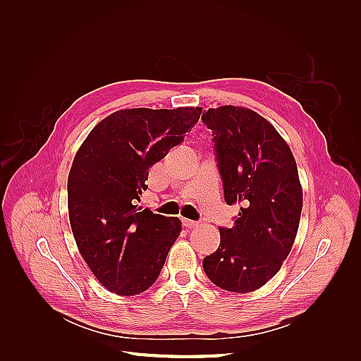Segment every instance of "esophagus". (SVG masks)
<instances>
[{"label": "esophagus", "mask_w": 361, "mask_h": 361, "mask_svg": "<svg viewBox=\"0 0 361 361\" xmlns=\"http://www.w3.org/2000/svg\"><path fill=\"white\" fill-rule=\"evenodd\" d=\"M182 226L187 228H195V227H199V223L191 221V220H182Z\"/></svg>", "instance_id": "esophagus-1"}]
</instances>
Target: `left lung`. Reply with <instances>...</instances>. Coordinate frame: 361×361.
<instances>
[{
  "label": "left lung",
  "mask_w": 361,
  "mask_h": 361,
  "mask_svg": "<svg viewBox=\"0 0 361 361\" xmlns=\"http://www.w3.org/2000/svg\"><path fill=\"white\" fill-rule=\"evenodd\" d=\"M202 122L212 133L224 200L241 203L233 226L220 227V245L203 259V269L218 288L253 292L277 274L297 236V162L276 128L248 108H209Z\"/></svg>",
  "instance_id": "obj_1"
}]
</instances>
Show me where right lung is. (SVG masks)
Returning <instances> with one entry per match:
<instances>
[{
  "label": "right lung",
  "mask_w": 361,
  "mask_h": 361,
  "mask_svg": "<svg viewBox=\"0 0 361 361\" xmlns=\"http://www.w3.org/2000/svg\"><path fill=\"white\" fill-rule=\"evenodd\" d=\"M202 108H133L105 117L76 152L68 179L72 233L102 286L137 295L157 281L180 233L178 218L141 209L149 169L180 145Z\"/></svg>",
  "instance_id": "obj_1"
}]
</instances>
